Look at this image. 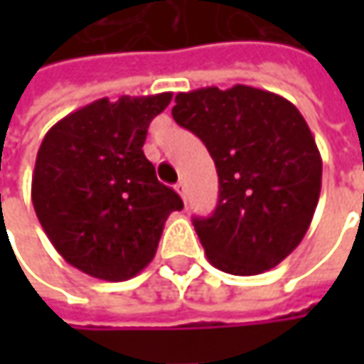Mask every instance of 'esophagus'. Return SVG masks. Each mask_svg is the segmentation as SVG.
<instances>
[{
    "label": "esophagus",
    "mask_w": 364,
    "mask_h": 364,
    "mask_svg": "<svg viewBox=\"0 0 364 364\" xmlns=\"http://www.w3.org/2000/svg\"><path fill=\"white\" fill-rule=\"evenodd\" d=\"M176 192L182 196V200L188 198V190H186V184H184V182H178V184H176Z\"/></svg>",
    "instance_id": "obj_1"
}]
</instances>
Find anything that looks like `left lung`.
I'll return each mask as SVG.
<instances>
[{
	"instance_id": "8db88e82",
	"label": "left lung",
	"mask_w": 364,
	"mask_h": 364,
	"mask_svg": "<svg viewBox=\"0 0 364 364\" xmlns=\"http://www.w3.org/2000/svg\"><path fill=\"white\" fill-rule=\"evenodd\" d=\"M172 117L217 166V208L192 220L206 259L232 275L282 263L308 231L322 186V158L300 111L275 92L235 85L178 92Z\"/></svg>"
}]
</instances>
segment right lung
<instances>
[{
	"instance_id": "add662e5",
	"label": "right lung",
	"mask_w": 364,
	"mask_h": 364,
	"mask_svg": "<svg viewBox=\"0 0 364 364\" xmlns=\"http://www.w3.org/2000/svg\"><path fill=\"white\" fill-rule=\"evenodd\" d=\"M170 101L172 92L99 99L42 139L32 176L36 217L64 261L91 277H135L156 255L166 218L184 208L141 149Z\"/></svg>"
}]
</instances>
